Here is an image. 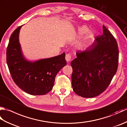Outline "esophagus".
I'll use <instances>...</instances> for the list:
<instances>
[{
    "label": "esophagus",
    "instance_id": "obj_1",
    "mask_svg": "<svg viewBox=\"0 0 127 127\" xmlns=\"http://www.w3.org/2000/svg\"><path fill=\"white\" fill-rule=\"evenodd\" d=\"M65 59L67 62H70L71 59V55L70 54H66L65 56Z\"/></svg>",
    "mask_w": 127,
    "mask_h": 127
}]
</instances>
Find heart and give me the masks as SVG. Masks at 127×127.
Segmentation results:
<instances>
[{"mask_svg": "<svg viewBox=\"0 0 127 127\" xmlns=\"http://www.w3.org/2000/svg\"><path fill=\"white\" fill-rule=\"evenodd\" d=\"M89 29L86 27H81L77 29V35L78 36L81 37L82 36L86 34L88 32ZM93 36V33L92 32H90L89 34L86 36L84 40H83V41L82 43V46L83 47H87L92 42V38Z\"/></svg>", "mask_w": 127, "mask_h": 127, "instance_id": "1", "label": "heart"}]
</instances>
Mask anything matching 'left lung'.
Here are the masks:
<instances>
[{"mask_svg":"<svg viewBox=\"0 0 127 127\" xmlns=\"http://www.w3.org/2000/svg\"><path fill=\"white\" fill-rule=\"evenodd\" d=\"M103 34L85 51H78L71 62L72 87L83 98H93L106 90L116 73L118 62L117 43L102 26Z\"/></svg>","mask_w":127,"mask_h":127,"instance_id":"left-lung-1","label":"left lung"}]
</instances>
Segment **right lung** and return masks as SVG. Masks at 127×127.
Returning a JSON list of instances; mask_svg holds the SVG:
<instances>
[{
	"label": "right lung",
	"mask_w": 127,
	"mask_h": 127,
	"mask_svg": "<svg viewBox=\"0 0 127 127\" xmlns=\"http://www.w3.org/2000/svg\"><path fill=\"white\" fill-rule=\"evenodd\" d=\"M21 26L10 36L6 62L13 80L21 90L31 95H45L52 90L56 75L66 65L65 53L53 57L29 61L19 41Z\"/></svg>",
	"instance_id": "obj_1"
}]
</instances>
